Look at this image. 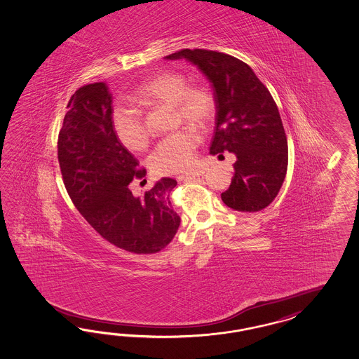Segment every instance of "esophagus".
Masks as SVG:
<instances>
[{"label":"esophagus","mask_w":359,"mask_h":359,"mask_svg":"<svg viewBox=\"0 0 359 359\" xmlns=\"http://www.w3.org/2000/svg\"><path fill=\"white\" fill-rule=\"evenodd\" d=\"M205 173V169H198V170L190 172V173H184V175H178L177 180H178V181H189V180H191V178H195V177H202Z\"/></svg>","instance_id":"1"}]
</instances>
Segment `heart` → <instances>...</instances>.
<instances>
[{"mask_svg": "<svg viewBox=\"0 0 359 359\" xmlns=\"http://www.w3.org/2000/svg\"><path fill=\"white\" fill-rule=\"evenodd\" d=\"M133 102L144 106H173L177 118L198 128H207L215 115V98L203 85H189L187 79L175 72L154 74L140 83L133 94ZM114 133L130 151H143L148 145V131L142 115L127 106H116L111 115ZM201 142L191 128L163 139L149 157L157 175H175L193 164L194 149Z\"/></svg>", "mask_w": 359, "mask_h": 359, "instance_id": "1", "label": "heart"}]
</instances>
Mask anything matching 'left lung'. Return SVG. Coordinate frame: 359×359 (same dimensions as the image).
I'll list each match as a JSON object with an SVG mask.
<instances>
[{"label": "left lung", "instance_id": "8db88e82", "mask_svg": "<svg viewBox=\"0 0 359 359\" xmlns=\"http://www.w3.org/2000/svg\"><path fill=\"white\" fill-rule=\"evenodd\" d=\"M165 59H186L211 82L216 103L215 133L210 154L232 152L233 178L222 199L243 212L270 205L285 181L287 137L277 103L252 68L223 52L181 50Z\"/></svg>", "mask_w": 359, "mask_h": 359}]
</instances>
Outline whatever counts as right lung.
<instances>
[{"label": "right lung", "mask_w": 359, "mask_h": 359, "mask_svg": "<svg viewBox=\"0 0 359 359\" xmlns=\"http://www.w3.org/2000/svg\"><path fill=\"white\" fill-rule=\"evenodd\" d=\"M113 95L104 82L76 90L57 139L65 189L85 220L113 245L136 255L157 253L181 223L169 195L177 181L164 177L142 198L128 184L145 169L114 133Z\"/></svg>", "instance_id": "add662e5"}]
</instances>
